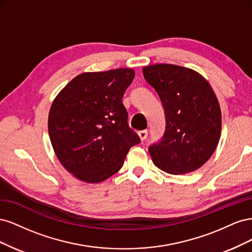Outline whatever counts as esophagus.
I'll return each instance as SVG.
<instances>
[{
    "instance_id": "obj_1",
    "label": "esophagus",
    "mask_w": 252,
    "mask_h": 252,
    "mask_svg": "<svg viewBox=\"0 0 252 252\" xmlns=\"http://www.w3.org/2000/svg\"><path fill=\"white\" fill-rule=\"evenodd\" d=\"M138 134H139V136H140V139H141L142 141H144V140L147 139L148 131H147V130H141V131L138 132Z\"/></svg>"
}]
</instances>
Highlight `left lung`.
I'll use <instances>...</instances> for the list:
<instances>
[{"instance_id":"8db88e82","label":"left lung","mask_w":252,"mask_h":252,"mask_svg":"<svg viewBox=\"0 0 252 252\" xmlns=\"http://www.w3.org/2000/svg\"><path fill=\"white\" fill-rule=\"evenodd\" d=\"M145 80L162 102L166 127L148 151L158 168L183 174L200 168L215 152L222 116L211 86L200 73L178 65L143 67Z\"/></svg>"}]
</instances>
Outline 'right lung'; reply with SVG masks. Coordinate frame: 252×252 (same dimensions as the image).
Masks as SVG:
<instances>
[{
	"label": "right lung",
	"instance_id": "obj_1",
	"mask_svg": "<svg viewBox=\"0 0 252 252\" xmlns=\"http://www.w3.org/2000/svg\"><path fill=\"white\" fill-rule=\"evenodd\" d=\"M133 78L131 68L82 73L53 101L48 117L52 147L79 180L108 179L122 168L129 149L141 143L122 101Z\"/></svg>",
	"mask_w": 252,
	"mask_h": 252
}]
</instances>
